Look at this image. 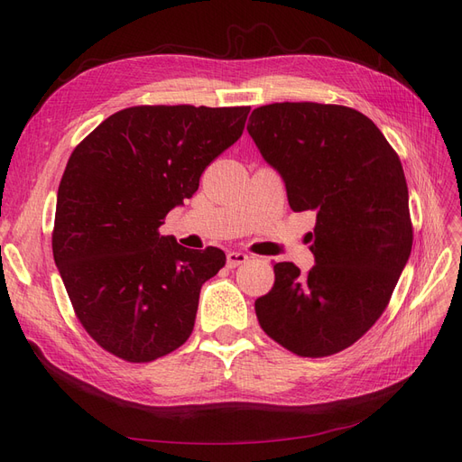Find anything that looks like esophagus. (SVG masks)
<instances>
[{
  "mask_svg": "<svg viewBox=\"0 0 462 462\" xmlns=\"http://www.w3.org/2000/svg\"><path fill=\"white\" fill-rule=\"evenodd\" d=\"M248 262V256L245 253H229L227 254V268H236V265H243Z\"/></svg>",
  "mask_w": 462,
  "mask_h": 462,
  "instance_id": "34e87169",
  "label": "esophagus"
}]
</instances>
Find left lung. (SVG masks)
Instances as JSON below:
<instances>
[{
	"label": "left lung",
	"instance_id": "8db88e82",
	"mask_svg": "<svg viewBox=\"0 0 462 462\" xmlns=\"http://www.w3.org/2000/svg\"><path fill=\"white\" fill-rule=\"evenodd\" d=\"M246 131L282 173L292 212L316 214V265L273 263L275 283L254 302L260 328L299 356L341 353L383 314L411 256L401 160L372 119L337 104L262 106Z\"/></svg>",
	"mask_w": 462,
	"mask_h": 462
}]
</instances>
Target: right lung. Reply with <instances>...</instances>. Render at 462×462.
<instances>
[{
	"label": "right lung",
	"instance_id": "obj_1",
	"mask_svg": "<svg viewBox=\"0 0 462 462\" xmlns=\"http://www.w3.org/2000/svg\"><path fill=\"white\" fill-rule=\"evenodd\" d=\"M248 111L133 106L73 150L58 190L53 260L80 326L109 355L152 362L190 337L200 287L226 253L180 246L160 226L239 141Z\"/></svg>",
	"mask_w": 462,
	"mask_h": 462
}]
</instances>
